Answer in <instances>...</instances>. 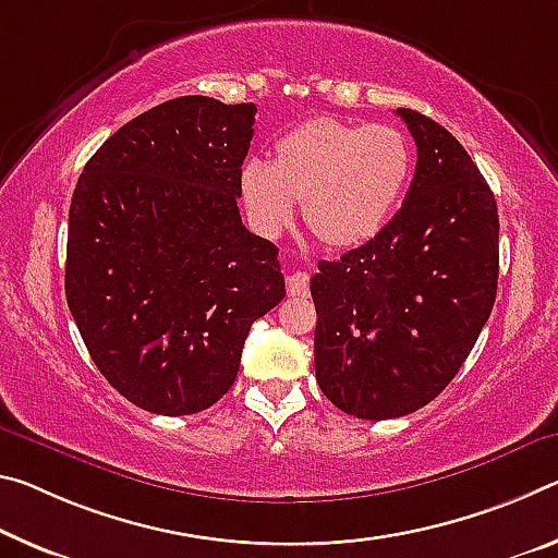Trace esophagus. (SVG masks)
Masks as SVG:
<instances>
[{"label":"esophagus","mask_w":558,"mask_h":558,"mask_svg":"<svg viewBox=\"0 0 558 558\" xmlns=\"http://www.w3.org/2000/svg\"><path fill=\"white\" fill-rule=\"evenodd\" d=\"M286 286H288V295H293V298L307 295V290H311V278H307V272L295 270L288 276Z\"/></svg>","instance_id":"esophagus-1"}]
</instances>
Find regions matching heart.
Masks as SVG:
<instances>
[{"mask_svg":"<svg viewBox=\"0 0 558 558\" xmlns=\"http://www.w3.org/2000/svg\"><path fill=\"white\" fill-rule=\"evenodd\" d=\"M412 146L390 123L311 119L290 129L270 163L247 161L241 191L247 216L265 235L293 223L295 201L317 241L357 247L390 226L412 175Z\"/></svg>","mask_w":558,"mask_h":558,"instance_id":"b5f03b06","label":"heart"}]
</instances>
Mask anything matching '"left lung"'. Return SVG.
Returning <instances> with one entry per match:
<instances>
[{
	"instance_id": "left-lung-1",
	"label": "left lung",
	"mask_w": 558,
	"mask_h": 558,
	"mask_svg": "<svg viewBox=\"0 0 558 558\" xmlns=\"http://www.w3.org/2000/svg\"><path fill=\"white\" fill-rule=\"evenodd\" d=\"M417 144L402 208L373 241L320 260L315 377L344 414L420 410L470 357L497 298V201L464 146L437 121L397 109Z\"/></svg>"
}]
</instances>
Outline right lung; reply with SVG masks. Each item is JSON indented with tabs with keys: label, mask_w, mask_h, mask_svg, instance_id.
<instances>
[{
	"label": "right lung",
	"mask_w": 558,
	"mask_h": 558,
	"mask_svg": "<svg viewBox=\"0 0 558 558\" xmlns=\"http://www.w3.org/2000/svg\"><path fill=\"white\" fill-rule=\"evenodd\" d=\"M255 104L181 96L106 138L69 208L66 303L129 402L181 417L231 390L251 325L286 298L241 220Z\"/></svg>",
	"instance_id": "1"
}]
</instances>
